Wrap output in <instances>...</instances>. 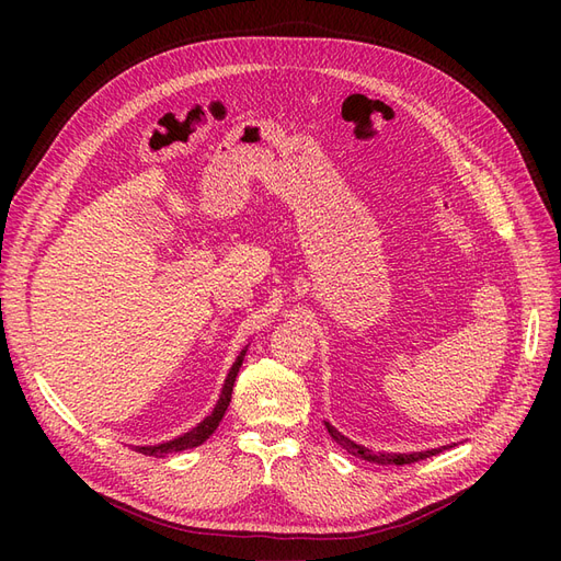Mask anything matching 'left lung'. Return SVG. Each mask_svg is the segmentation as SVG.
I'll list each match as a JSON object with an SVG mask.
<instances>
[{"label":"left lung","instance_id":"8db88e82","mask_svg":"<svg viewBox=\"0 0 561 561\" xmlns=\"http://www.w3.org/2000/svg\"><path fill=\"white\" fill-rule=\"evenodd\" d=\"M325 426H328V433L332 435L334 443L342 445L348 454L363 458V461L379 463V466H404V463H416V461H423V458H431V456H435V454H439V451H445V449H447V447H437V449H428V451H412V454H381V451H379V454H375V451H369V449H367V447H363V445H355L353 439L344 437V435L339 433L334 426H330L328 421H325Z\"/></svg>","mask_w":561,"mask_h":561}]
</instances>
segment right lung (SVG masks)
I'll return each mask as SVG.
<instances>
[{
    "mask_svg": "<svg viewBox=\"0 0 561 561\" xmlns=\"http://www.w3.org/2000/svg\"><path fill=\"white\" fill-rule=\"evenodd\" d=\"M245 351H248V348H243L239 358H236V363L231 365L229 375H227V379H225L222 396H219V400H217V404H215V410H213V414H210V416H206V419H203V421L198 423L196 428H192L190 433H184V435H180V437H175V439H168V443H161V445L135 447V449L142 451V454H147V456H165V454L182 451V449H192V447H198V445L206 443V439L217 431L219 421H222V416H225V412H227V407H229V402H231L233 381H236V377H239V369H241V365H243Z\"/></svg>",
    "mask_w": 561,
    "mask_h": 561,
    "instance_id": "obj_1",
    "label": "right lung"
}]
</instances>
